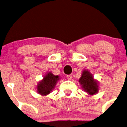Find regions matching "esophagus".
Here are the masks:
<instances>
[{"label":"esophagus","instance_id":"34e87169","mask_svg":"<svg viewBox=\"0 0 127 127\" xmlns=\"http://www.w3.org/2000/svg\"><path fill=\"white\" fill-rule=\"evenodd\" d=\"M67 78L68 80H71L72 79V75L70 74V75H67Z\"/></svg>","mask_w":127,"mask_h":127}]
</instances>
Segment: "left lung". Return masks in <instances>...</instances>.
<instances>
[{
    "mask_svg": "<svg viewBox=\"0 0 127 127\" xmlns=\"http://www.w3.org/2000/svg\"><path fill=\"white\" fill-rule=\"evenodd\" d=\"M79 82L84 88V91L88 94L93 95L98 92V85L96 81L93 79L92 74L88 71H84L81 77L79 79Z\"/></svg>",
    "mask_w": 127,
    "mask_h": 127,
    "instance_id": "left-lung-1",
    "label": "left lung"
}]
</instances>
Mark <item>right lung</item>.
Returning <instances> with one entry per match:
<instances>
[{"mask_svg":"<svg viewBox=\"0 0 127 127\" xmlns=\"http://www.w3.org/2000/svg\"><path fill=\"white\" fill-rule=\"evenodd\" d=\"M59 79L58 75H55L52 73L48 72L38 84L37 92L41 95H47L52 92Z\"/></svg>","mask_w":127,"mask_h":127,"instance_id":"obj_1","label":"right lung"}]
</instances>
